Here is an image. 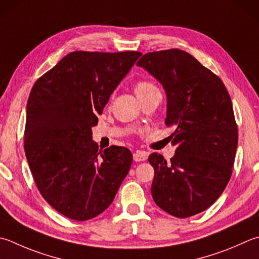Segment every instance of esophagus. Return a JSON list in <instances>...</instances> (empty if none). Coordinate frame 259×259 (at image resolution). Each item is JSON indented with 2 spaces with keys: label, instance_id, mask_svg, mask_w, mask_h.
Segmentation results:
<instances>
[{
  "label": "esophagus",
  "instance_id": "1",
  "mask_svg": "<svg viewBox=\"0 0 259 259\" xmlns=\"http://www.w3.org/2000/svg\"><path fill=\"white\" fill-rule=\"evenodd\" d=\"M146 158H148V154L144 151H136V152L133 154V159L136 162H140V161H145Z\"/></svg>",
  "mask_w": 259,
  "mask_h": 259
}]
</instances>
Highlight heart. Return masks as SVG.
<instances>
[{
	"instance_id": "obj_1",
	"label": "heart",
	"mask_w": 259,
	"mask_h": 259,
	"mask_svg": "<svg viewBox=\"0 0 259 259\" xmlns=\"http://www.w3.org/2000/svg\"><path fill=\"white\" fill-rule=\"evenodd\" d=\"M158 88L155 87L152 82L146 81V80H140L135 83L134 85V91L135 95L138 96V98L140 100H142L143 98H145L146 96H149L152 92L157 91Z\"/></svg>"
}]
</instances>
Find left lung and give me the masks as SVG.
<instances>
[{
    "mask_svg": "<svg viewBox=\"0 0 259 259\" xmlns=\"http://www.w3.org/2000/svg\"><path fill=\"white\" fill-rule=\"evenodd\" d=\"M167 94V119L176 153L167 162L150 154L154 169L151 194L157 205L176 218L205 211L230 180L238 145L231 98L220 77L187 52H151L138 64Z\"/></svg>",
    "mask_w": 259,
    "mask_h": 259,
    "instance_id": "8db88e82",
    "label": "left lung"
}]
</instances>
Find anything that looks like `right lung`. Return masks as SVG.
I'll use <instances>...</instances> for the list:
<instances>
[{
  "label": "right lung",
  "instance_id": "obj_1",
  "mask_svg": "<svg viewBox=\"0 0 259 259\" xmlns=\"http://www.w3.org/2000/svg\"><path fill=\"white\" fill-rule=\"evenodd\" d=\"M140 52L67 54L35 82L27 102L24 152L44 199L66 218L85 221L114 201L133 155L99 151L91 128Z\"/></svg>",
  "mask_w": 259,
  "mask_h": 259
}]
</instances>
